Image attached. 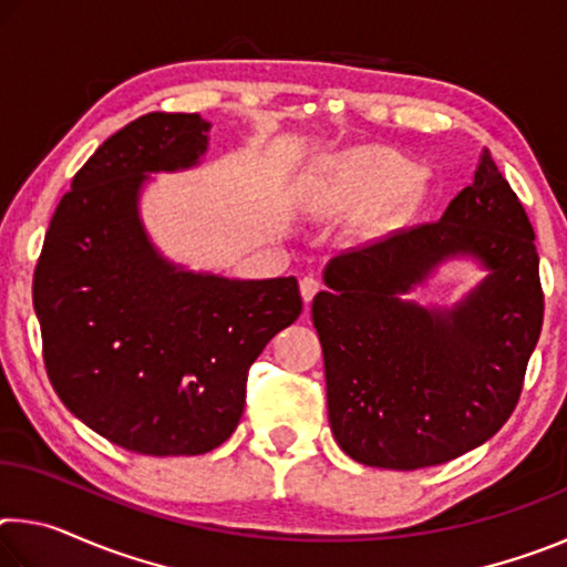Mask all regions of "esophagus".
Here are the masks:
<instances>
[{
  "instance_id": "34e87169",
  "label": "esophagus",
  "mask_w": 567,
  "mask_h": 567,
  "mask_svg": "<svg viewBox=\"0 0 567 567\" xmlns=\"http://www.w3.org/2000/svg\"><path fill=\"white\" fill-rule=\"evenodd\" d=\"M300 292H302L305 305H310L312 297L320 292V282L315 280V277H302V280H300Z\"/></svg>"
}]
</instances>
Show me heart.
<instances>
[{
  "instance_id": "1",
  "label": "heart",
  "mask_w": 567,
  "mask_h": 567,
  "mask_svg": "<svg viewBox=\"0 0 567 567\" xmlns=\"http://www.w3.org/2000/svg\"><path fill=\"white\" fill-rule=\"evenodd\" d=\"M427 192V175L412 169L405 157L382 147L352 150L332 162L310 192L312 209H364L385 203L390 215L415 209Z\"/></svg>"
}]
</instances>
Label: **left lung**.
<instances>
[{
  "label": "left lung",
  "instance_id": "1",
  "mask_svg": "<svg viewBox=\"0 0 567 567\" xmlns=\"http://www.w3.org/2000/svg\"><path fill=\"white\" fill-rule=\"evenodd\" d=\"M465 254L488 277L455 308L401 300L440 261ZM537 267L530 219L487 150L437 223L332 257L312 322L344 453L370 467L417 470L491 440L520 400L540 338Z\"/></svg>",
  "mask_w": 567,
  "mask_h": 567
}]
</instances>
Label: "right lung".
I'll use <instances>...</instances> for the list:
<instances>
[{"label": "right lung", "mask_w": 567, "mask_h": 567, "mask_svg": "<svg viewBox=\"0 0 567 567\" xmlns=\"http://www.w3.org/2000/svg\"><path fill=\"white\" fill-rule=\"evenodd\" d=\"M199 114L150 112L100 145L56 205L32 300L47 375L84 425L140 455H203L235 433L247 372L302 312L295 277L187 272L142 227L147 172L195 167Z\"/></svg>", "instance_id": "right-lung-1"}]
</instances>
